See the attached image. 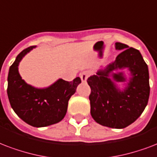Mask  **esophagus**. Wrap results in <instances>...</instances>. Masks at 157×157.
Masks as SVG:
<instances>
[{
  "label": "esophagus",
  "mask_w": 157,
  "mask_h": 157,
  "mask_svg": "<svg viewBox=\"0 0 157 157\" xmlns=\"http://www.w3.org/2000/svg\"><path fill=\"white\" fill-rule=\"evenodd\" d=\"M90 71H83L82 73L81 74V81H82V82H86L87 79H88V77L90 76Z\"/></svg>",
  "instance_id": "esophagus-1"
}]
</instances>
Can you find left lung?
I'll return each instance as SVG.
<instances>
[{"label":"left lung","instance_id":"obj_1","mask_svg":"<svg viewBox=\"0 0 157 157\" xmlns=\"http://www.w3.org/2000/svg\"><path fill=\"white\" fill-rule=\"evenodd\" d=\"M115 48L122 50L113 63L87 79L91 89L89 99L90 114L96 123L112 128H124L139 118L150 95L148 67L141 52L121 43ZM122 89L118 82H125Z\"/></svg>","mask_w":157,"mask_h":157}]
</instances>
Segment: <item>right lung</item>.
Segmentation results:
<instances>
[{"mask_svg":"<svg viewBox=\"0 0 157 157\" xmlns=\"http://www.w3.org/2000/svg\"><path fill=\"white\" fill-rule=\"evenodd\" d=\"M36 46L29 47L18 55L8 74L7 94L15 113L31 126L41 128L62 121L67 110L68 101L75 94L80 77L72 81L58 79L46 88H36L23 80L19 73L22 58Z\"/></svg>","mask_w":157,"mask_h":157,"instance_id":"obj_1","label":"right lung"}]
</instances>
